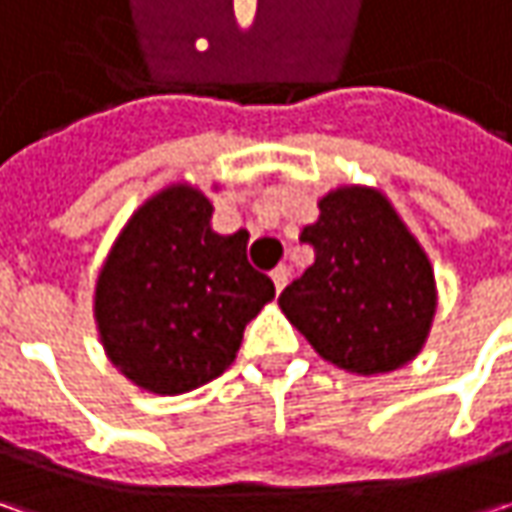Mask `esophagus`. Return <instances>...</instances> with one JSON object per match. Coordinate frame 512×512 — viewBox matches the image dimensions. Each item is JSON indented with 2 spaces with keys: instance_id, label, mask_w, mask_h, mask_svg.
<instances>
[{
  "instance_id": "1",
  "label": "esophagus",
  "mask_w": 512,
  "mask_h": 512,
  "mask_svg": "<svg viewBox=\"0 0 512 512\" xmlns=\"http://www.w3.org/2000/svg\"><path fill=\"white\" fill-rule=\"evenodd\" d=\"M270 279H273L276 290H285V285L290 282V267L279 265L276 270H273V273H270Z\"/></svg>"
}]
</instances>
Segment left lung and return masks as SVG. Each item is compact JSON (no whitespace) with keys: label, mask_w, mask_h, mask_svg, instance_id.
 Listing matches in <instances>:
<instances>
[{"label":"left lung","mask_w":512,"mask_h":512,"mask_svg":"<svg viewBox=\"0 0 512 512\" xmlns=\"http://www.w3.org/2000/svg\"><path fill=\"white\" fill-rule=\"evenodd\" d=\"M319 210L302 230L316 262L279 305L327 362L364 376L402 367L422 350L436 310L424 250L376 190H333Z\"/></svg>","instance_id":"8db88e82"}]
</instances>
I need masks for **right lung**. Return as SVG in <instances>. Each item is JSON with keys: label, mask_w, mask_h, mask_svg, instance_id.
I'll list each match as a JSON object with an SVG mask.
<instances>
[{"label": "right lung", "mask_w": 512, "mask_h": 512, "mask_svg": "<svg viewBox=\"0 0 512 512\" xmlns=\"http://www.w3.org/2000/svg\"><path fill=\"white\" fill-rule=\"evenodd\" d=\"M199 190L168 187L136 210L96 282L110 362L153 393H187L222 376L250 319L276 296L247 262V233L210 230Z\"/></svg>", "instance_id": "add662e5"}]
</instances>
